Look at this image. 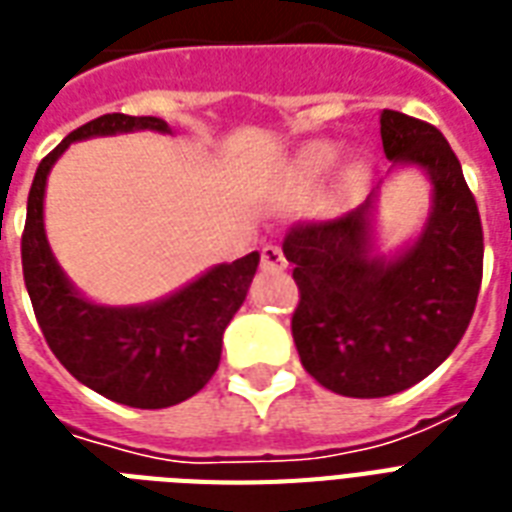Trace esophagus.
<instances>
[{"mask_svg":"<svg viewBox=\"0 0 512 512\" xmlns=\"http://www.w3.org/2000/svg\"><path fill=\"white\" fill-rule=\"evenodd\" d=\"M261 267H264V269H285V267H288L283 248H280V245H264V248H261Z\"/></svg>","mask_w":512,"mask_h":512,"instance_id":"34e87169","label":"esophagus"}]
</instances>
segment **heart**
I'll return each mask as SVG.
<instances>
[{
    "instance_id": "obj_1",
    "label": "heart",
    "mask_w": 512,
    "mask_h": 512,
    "mask_svg": "<svg viewBox=\"0 0 512 512\" xmlns=\"http://www.w3.org/2000/svg\"><path fill=\"white\" fill-rule=\"evenodd\" d=\"M339 160H342V149L334 141H312V144L301 146L291 160V181L304 192L315 189L334 173ZM360 181H363V170L358 165H350L347 170H342L334 184L336 200H350L352 194L358 192Z\"/></svg>"
}]
</instances>
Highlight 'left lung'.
I'll use <instances>...</instances> for the list:
<instances>
[{"instance_id": "8db88e82", "label": "left lung", "mask_w": 512, "mask_h": 512, "mask_svg": "<svg viewBox=\"0 0 512 512\" xmlns=\"http://www.w3.org/2000/svg\"><path fill=\"white\" fill-rule=\"evenodd\" d=\"M387 160L430 178L417 240L376 253V197L339 219L299 224L283 243L299 285L291 331L301 366L326 390L384 398L422 382L470 326L483 275V229L457 154L433 125L384 109Z\"/></svg>"}]
</instances>
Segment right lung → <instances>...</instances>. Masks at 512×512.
Here are the masks:
<instances>
[{
	"instance_id": "right-lung-1",
	"label": "right lung",
	"mask_w": 512,
	"mask_h": 512,
	"mask_svg": "<svg viewBox=\"0 0 512 512\" xmlns=\"http://www.w3.org/2000/svg\"><path fill=\"white\" fill-rule=\"evenodd\" d=\"M133 130L173 133L160 117L104 114L69 133L39 162L21 240L23 280L50 350L77 382L114 403L168 408L192 398L216 374L221 336L248 296L259 251L232 264H216L176 293L149 304L109 307L82 296L47 243V176L74 141Z\"/></svg>"
}]
</instances>
